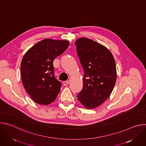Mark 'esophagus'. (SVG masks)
<instances>
[{"instance_id":"esophagus-1","label":"esophagus","mask_w":146,"mask_h":146,"mask_svg":"<svg viewBox=\"0 0 146 146\" xmlns=\"http://www.w3.org/2000/svg\"><path fill=\"white\" fill-rule=\"evenodd\" d=\"M69 81L66 80V81H64V82H63V84H64V86H67L68 84H69Z\"/></svg>"}]
</instances>
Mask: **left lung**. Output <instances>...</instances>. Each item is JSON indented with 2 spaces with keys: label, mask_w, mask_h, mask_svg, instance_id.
Listing matches in <instances>:
<instances>
[{
  "label": "left lung",
  "mask_w": 146,
  "mask_h": 146,
  "mask_svg": "<svg viewBox=\"0 0 146 146\" xmlns=\"http://www.w3.org/2000/svg\"><path fill=\"white\" fill-rule=\"evenodd\" d=\"M74 44L84 72L78 100L86 108L92 109L105 102L113 91L117 79L115 60L107 47L92 39L81 37Z\"/></svg>",
  "instance_id": "1"
}]
</instances>
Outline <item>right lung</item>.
Wrapping results in <instances>:
<instances>
[{
  "label": "right lung",
  "instance_id": "obj_1",
  "mask_svg": "<svg viewBox=\"0 0 146 146\" xmlns=\"http://www.w3.org/2000/svg\"><path fill=\"white\" fill-rule=\"evenodd\" d=\"M69 45V40L45 38L25 54L21 64V76L25 90L36 103L48 105L56 98L61 83L54 75L53 61Z\"/></svg>",
  "mask_w": 146,
  "mask_h": 146
}]
</instances>
